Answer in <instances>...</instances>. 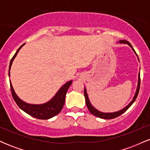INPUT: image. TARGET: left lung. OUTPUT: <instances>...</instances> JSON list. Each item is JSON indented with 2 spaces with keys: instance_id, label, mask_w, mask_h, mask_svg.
I'll return each instance as SVG.
<instances>
[{
  "instance_id": "obj_1",
  "label": "left lung",
  "mask_w": 150,
  "mask_h": 150,
  "mask_svg": "<svg viewBox=\"0 0 150 150\" xmlns=\"http://www.w3.org/2000/svg\"><path fill=\"white\" fill-rule=\"evenodd\" d=\"M120 44H128V46H130V47L132 48V49L133 50L134 52L135 53V54L137 55V53L135 51V50L133 49L132 46H131V44H130L128 42H127L126 40H120L119 42ZM138 58V57H137ZM139 60V59H138ZM140 73L138 74V82H137V89H136V92L135 94V96H134L133 99L132 100L130 101V104L128 105H127L125 108H123V109L120 110V111H116V112H113V113H104V112H101V111H98L97 109H96L94 106L91 104L90 101H89L88 95H87V90H86L85 87V90H84V93H85V102H86V105H87V108H88L89 111H90V113L94 115V116L98 117V118H104V119H112V118H115L116 117L120 116L121 114H123V113L125 112L127 110L130 108V106L133 104L134 101H135L136 98H137V95H138V93H139V90H140Z\"/></svg>"
}]
</instances>
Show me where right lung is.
<instances>
[{
	"label": "right lung",
	"mask_w": 150,
	"mask_h": 150,
	"mask_svg": "<svg viewBox=\"0 0 150 150\" xmlns=\"http://www.w3.org/2000/svg\"><path fill=\"white\" fill-rule=\"evenodd\" d=\"M25 45V44H22L20 48L16 51L15 54L12 58L11 61L10 63L9 66V77H10V70L11 68L12 63H13V60L16 57L17 54L20 51V49L22 47V46ZM72 82L73 81L70 80L69 82H66L64 85L62 86V87L60 88L58 92L56 93V95L53 97L51 100L45 103V104H27L25 102L18 97L16 93L15 92L14 89H13V86H12L11 82L10 81V89H11L12 96H13V99L18 106L20 107L22 111H25L27 114L30 115V116L34 117V118H38V119H42L46 120L49 119V118H52V117L56 116L61 111L62 108L65 104V98L66 93L68 92V89L69 87L71 85Z\"/></svg>",
	"instance_id": "right-lung-1"
}]
</instances>
